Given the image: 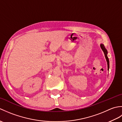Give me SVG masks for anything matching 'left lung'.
<instances>
[{
    "label": "left lung",
    "mask_w": 122,
    "mask_h": 122,
    "mask_svg": "<svg viewBox=\"0 0 122 122\" xmlns=\"http://www.w3.org/2000/svg\"><path fill=\"white\" fill-rule=\"evenodd\" d=\"M100 46H101V48L102 49V51H103V52L104 53V55L105 56V59L107 60V70L108 71L109 70V68H110V62H109V59H108V57H107V49H105L104 45H103V44L101 43L100 44Z\"/></svg>",
    "instance_id": "8db88e82"
}]
</instances>
